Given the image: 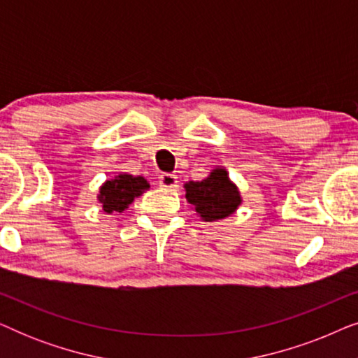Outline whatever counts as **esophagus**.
I'll list each match as a JSON object with an SVG mask.
<instances>
[{
  "mask_svg": "<svg viewBox=\"0 0 358 358\" xmlns=\"http://www.w3.org/2000/svg\"><path fill=\"white\" fill-rule=\"evenodd\" d=\"M176 184H178V176L176 174H161L159 178V185L161 187H166V189H173L176 187Z\"/></svg>",
  "mask_w": 358,
  "mask_h": 358,
  "instance_id": "obj_1",
  "label": "esophagus"
}]
</instances>
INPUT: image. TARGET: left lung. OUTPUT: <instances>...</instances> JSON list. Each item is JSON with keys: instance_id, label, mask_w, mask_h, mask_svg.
Here are the masks:
<instances>
[{"instance_id": "8db88e82", "label": "left lung", "mask_w": 358, "mask_h": 358, "mask_svg": "<svg viewBox=\"0 0 358 358\" xmlns=\"http://www.w3.org/2000/svg\"><path fill=\"white\" fill-rule=\"evenodd\" d=\"M184 187L187 202L195 205V212L205 222L229 217L241 203L238 187L229 180L228 173L222 168L213 169L208 178L199 182L190 180Z\"/></svg>"}]
</instances>
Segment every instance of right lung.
Listing matches in <instances>:
<instances>
[{
    "label": "right lung",
    "mask_w": 358,
    "mask_h": 358,
    "mask_svg": "<svg viewBox=\"0 0 358 358\" xmlns=\"http://www.w3.org/2000/svg\"><path fill=\"white\" fill-rule=\"evenodd\" d=\"M146 189H150V184L141 176L135 178L130 174H119L114 179L106 180L102 185L99 190V202L106 213H120Z\"/></svg>",
    "instance_id": "obj_1"
}]
</instances>
